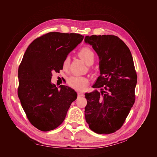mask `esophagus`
<instances>
[{"label":"esophagus","mask_w":157,"mask_h":157,"mask_svg":"<svg viewBox=\"0 0 157 157\" xmlns=\"http://www.w3.org/2000/svg\"><path fill=\"white\" fill-rule=\"evenodd\" d=\"M78 97H83L85 95L83 92H78Z\"/></svg>","instance_id":"1"}]
</instances>
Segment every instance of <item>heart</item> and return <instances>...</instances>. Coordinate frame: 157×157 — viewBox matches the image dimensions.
<instances>
[{
	"label": "heart",
	"mask_w": 157,
	"mask_h": 157,
	"mask_svg": "<svg viewBox=\"0 0 157 157\" xmlns=\"http://www.w3.org/2000/svg\"><path fill=\"white\" fill-rule=\"evenodd\" d=\"M79 56L87 64H92L95 60V54L91 49L88 47H84L80 49L79 52ZM71 62L69 56H66L62 63L64 70H67ZM68 85L72 88L79 91H82L85 89L89 83V79L85 76H71L68 78Z\"/></svg>",
	"instance_id": "b5f03b06"
}]
</instances>
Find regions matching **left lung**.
Returning <instances> with one entry per match:
<instances>
[{
    "instance_id": "8db88e82",
    "label": "left lung",
    "mask_w": 157,
    "mask_h": 157,
    "mask_svg": "<svg viewBox=\"0 0 157 157\" xmlns=\"http://www.w3.org/2000/svg\"><path fill=\"white\" fill-rule=\"evenodd\" d=\"M85 41L99 57L101 75L93 87L101 90L85 94V119L94 132L111 134L122 127L135 102L137 76L133 58L117 36L93 35Z\"/></svg>"
}]
</instances>
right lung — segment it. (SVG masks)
<instances>
[{
    "label": "right lung",
    "mask_w": 157,
    "mask_h": 157,
    "mask_svg": "<svg viewBox=\"0 0 157 157\" xmlns=\"http://www.w3.org/2000/svg\"><path fill=\"white\" fill-rule=\"evenodd\" d=\"M79 34L52 32L34 39L27 48L18 67V95L31 124L47 132L65 120L77 94L71 88L51 83L52 72L63 69L68 53L83 40Z\"/></svg>",
    "instance_id": "right-lung-1"
}]
</instances>
